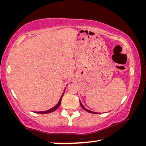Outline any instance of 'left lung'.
<instances>
[{"label":"left lung","mask_w":146,"mask_h":146,"mask_svg":"<svg viewBox=\"0 0 146 146\" xmlns=\"http://www.w3.org/2000/svg\"><path fill=\"white\" fill-rule=\"evenodd\" d=\"M80 106H82V108L84 109V110L85 111H86L87 112H88V113H93V114H97V112H93V111H90V110H87V109H86V108H84V106L83 105H82V104L81 103V102H80Z\"/></svg>","instance_id":"obj_1"}]
</instances>
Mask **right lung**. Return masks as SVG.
I'll use <instances>...</instances> for the list:
<instances>
[{
    "instance_id": "obj_1",
    "label": "right lung",
    "mask_w": 146,
    "mask_h": 146,
    "mask_svg": "<svg viewBox=\"0 0 146 146\" xmlns=\"http://www.w3.org/2000/svg\"><path fill=\"white\" fill-rule=\"evenodd\" d=\"M64 91H65V90H64ZM64 94V92L62 93V95L61 97H60V100H59V101H58V102L57 104H56L55 106H54L53 108H51L50 110L46 111H38V112H35V113H40V114H47V113H52V112H53L54 111H55V110H56V109H57V108L59 107V106H60V104H61L62 97H63Z\"/></svg>"
}]
</instances>
